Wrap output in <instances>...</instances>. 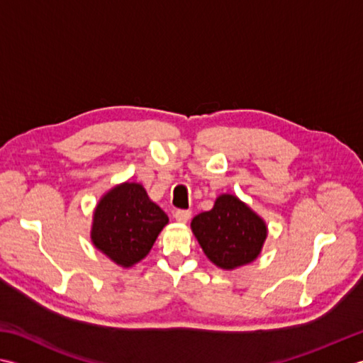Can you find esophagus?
I'll return each instance as SVG.
<instances>
[{
    "label": "esophagus",
    "mask_w": 363,
    "mask_h": 363,
    "mask_svg": "<svg viewBox=\"0 0 363 363\" xmlns=\"http://www.w3.org/2000/svg\"><path fill=\"white\" fill-rule=\"evenodd\" d=\"M190 216H191L190 211H176V212H174V218H176L179 223H187Z\"/></svg>",
    "instance_id": "obj_1"
}]
</instances>
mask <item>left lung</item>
Returning <instances> with one entry per match:
<instances>
[{
  "label": "left lung",
  "instance_id": "1",
  "mask_svg": "<svg viewBox=\"0 0 363 363\" xmlns=\"http://www.w3.org/2000/svg\"><path fill=\"white\" fill-rule=\"evenodd\" d=\"M190 228L206 257L225 271L253 262L267 238L264 220L231 194L218 195L214 208L195 216Z\"/></svg>",
  "mask_w": 363,
  "mask_h": 363
}]
</instances>
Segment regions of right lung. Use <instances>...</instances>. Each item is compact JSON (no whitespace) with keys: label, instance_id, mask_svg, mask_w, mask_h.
I'll use <instances>...</instances> for the list:
<instances>
[{"label":"right lung","instance_id":"1","mask_svg":"<svg viewBox=\"0 0 363 363\" xmlns=\"http://www.w3.org/2000/svg\"><path fill=\"white\" fill-rule=\"evenodd\" d=\"M168 216L138 182L111 187L92 214L91 242L121 267H132L151 252Z\"/></svg>","mask_w":363,"mask_h":363}]
</instances>
